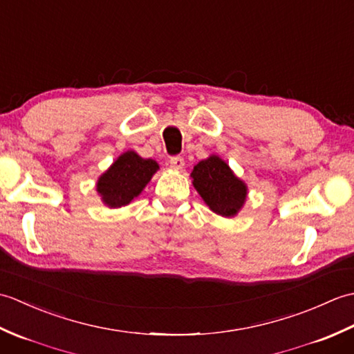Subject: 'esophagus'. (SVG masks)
<instances>
[{"mask_svg":"<svg viewBox=\"0 0 354 354\" xmlns=\"http://www.w3.org/2000/svg\"><path fill=\"white\" fill-rule=\"evenodd\" d=\"M184 165H185L184 158H181V156H171L170 158V167L171 169L181 170V169H184Z\"/></svg>","mask_w":354,"mask_h":354,"instance_id":"obj_1","label":"esophagus"}]
</instances>
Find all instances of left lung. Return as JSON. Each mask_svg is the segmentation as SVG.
Here are the masks:
<instances>
[{"instance_id": "8db88e82", "label": "left lung", "mask_w": 354, "mask_h": 354, "mask_svg": "<svg viewBox=\"0 0 354 354\" xmlns=\"http://www.w3.org/2000/svg\"><path fill=\"white\" fill-rule=\"evenodd\" d=\"M192 184L202 201L213 213L222 217H234L243 208L248 185L221 156L209 155L194 165Z\"/></svg>"}]
</instances>
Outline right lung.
Masks as SVG:
<instances>
[{
    "label": "right lung",
    "mask_w": 354,
    "mask_h": 354,
    "mask_svg": "<svg viewBox=\"0 0 354 354\" xmlns=\"http://www.w3.org/2000/svg\"><path fill=\"white\" fill-rule=\"evenodd\" d=\"M160 165L150 158H141L135 150H127L111 164L97 179L95 190L109 208H122L140 196Z\"/></svg>",
    "instance_id": "1"
}]
</instances>
